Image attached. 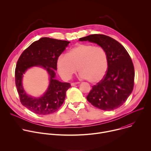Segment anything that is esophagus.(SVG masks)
Wrapping results in <instances>:
<instances>
[{
    "instance_id": "esophagus-1",
    "label": "esophagus",
    "mask_w": 151,
    "mask_h": 151,
    "mask_svg": "<svg viewBox=\"0 0 151 151\" xmlns=\"http://www.w3.org/2000/svg\"><path fill=\"white\" fill-rule=\"evenodd\" d=\"M78 83H79V82H72V83H71V85H72V86H75V85H77V84H78Z\"/></svg>"
}]
</instances>
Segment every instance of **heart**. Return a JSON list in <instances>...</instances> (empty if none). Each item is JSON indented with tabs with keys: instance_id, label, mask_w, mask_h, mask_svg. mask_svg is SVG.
<instances>
[{
	"instance_id": "obj_1",
	"label": "heart",
	"mask_w": 151,
	"mask_h": 151,
	"mask_svg": "<svg viewBox=\"0 0 151 151\" xmlns=\"http://www.w3.org/2000/svg\"><path fill=\"white\" fill-rule=\"evenodd\" d=\"M58 71L64 79H70L78 70L80 76L91 83H97L106 76L109 58L105 50L87 44H78L66 55H60L57 60Z\"/></svg>"
}]
</instances>
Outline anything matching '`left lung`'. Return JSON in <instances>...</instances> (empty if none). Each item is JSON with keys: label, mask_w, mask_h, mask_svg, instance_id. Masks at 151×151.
<instances>
[{"label": "left lung", "mask_w": 151, "mask_h": 151, "mask_svg": "<svg viewBox=\"0 0 151 151\" xmlns=\"http://www.w3.org/2000/svg\"><path fill=\"white\" fill-rule=\"evenodd\" d=\"M79 40L96 43L105 50L109 58V68L105 77L93 86L87 100L103 111L118 108L133 90L134 68L130 55L117 40L104 35H91Z\"/></svg>", "instance_id": "obj_1"}]
</instances>
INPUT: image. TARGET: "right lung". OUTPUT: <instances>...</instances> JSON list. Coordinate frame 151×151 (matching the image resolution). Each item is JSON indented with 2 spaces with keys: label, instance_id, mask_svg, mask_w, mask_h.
Returning a JSON list of instances; mask_svg holds the SVG:
<instances>
[{
  "label": "right lung",
  "instance_id": "1",
  "mask_svg": "<svg viewBox=\"0 0 151 151\" xmlns=\"http://www.w3.org/2000/svg\"><path fill=\"white\" fill-rule=\"evenodd\" d=\"M66 40L42 37L34 42L19 57L15 70V81L21 103L30 111L39 115H48L57 111L63 103L70 83L55 79L57 60L69 44ZM32 66H42L50 76L49 87L45 95L33 98L25 93L21 81L22 75Z\"/></svg>",
  "mask_w": 151,
  "mask_h": 151
}]
</instances>
